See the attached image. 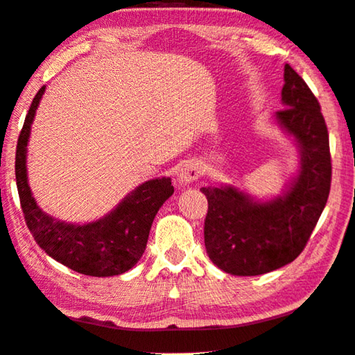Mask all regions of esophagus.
<instances>
[{"instance_id": "obj_1", "label": "esophagus", "mask_w": 355, "mask_h": 355, "mask_svg": "<svg viewBox=\"0 0 355 355\" xmlns=\"http://www.w3.org/2000/svg\"><path fill=\"white\" fill-rule=\"evenodd\" d=\"M203 173V167L200 166L196 161H188V163L182 166V169L178 172V183L180 184H189L196 182L197 178Z\"/></svg>"}]
</instances>
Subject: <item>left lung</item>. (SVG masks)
I'll return each instance as SVG.
<instances>
[{
  "instance_id": "8db88e82",
  "label": "left lung",
  "mask_w": 355,
  "mask_h": 355,
  "mask_svg": "<svg viewBox=\"0 0 355 355\" xmlns=\"http://www.w3.org/2000/svg\"><path fill=\"white\" fill-rule=\"evenodd\" d=\"M281 96L286 108L276 112V121L295 138L301 157L298 175L284 194L259 202L234 186L200 189L208 198L206 253L230 275H263L295 261L329 197V133L317 98L290 65Z\"/></svg>"
}]
</instances>
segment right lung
<instances>
[{
	"label": "right lung",
	"instance_id": "obj_1",
	"mask_svg": "<svg viewBox=\"0 0 355 355\" xmlns=\"http://www.w3.org/2000/svg\"><path fill=\"white\" fill-rule=\"evenodd\" d=\"M44 88L32 101L17 143L15 178L26 225L44 253L77 273L98 278L125 273L141 259L153 218L173 194L171 178L139 184L110 214L92 223H65L43 212L28 184L26 147Z\"/></svg>",
	"mask_w": 355,
	"mask_h": 355
}]
</instances>
